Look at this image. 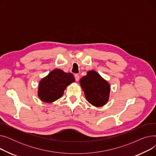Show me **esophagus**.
<instances>
[{"instance_id": "34e87169", "label": "esophagus", "mask_w": 156, "mask_h": 156, "mask_svg": "<svg viewBox=\"0 0 156 156\" xmlns=\"http://www.w3.org/2000/svg\"><path fill=\"white\" fill-rule=\"evenodd\" d=\"M75 80L76 81H79V80H80V75H78V74H75Z\"/></svg>"}]
</instances>
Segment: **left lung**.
<instances>
[{"label":"left lung","mask_w":156,"mask_h":156,"mask_svg":"<svg viewBox=\"0 0 156 156\" xmlns=\"http://www.w3.org/2000/svg\"><path fill=\"white\" fill-rule=\"evenodd\" d=\"M80 85L87 100L94 106L100 107L107 103L110 92V86L97 72L89 71L80 80Z\"/></svg>","instance_id":"obj_1"}]
</instances>
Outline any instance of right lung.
Returning a JSON list of instances; mask_svg holds the SVG:
<instances>
[{
  "instance_id": "add662e5",
  "label": "right lung",
  "mask_w": 156,
  "mask_h": 156,
  "mask_svg": "<svg viewBox=\"0 0 156 156\" xmlns=\"http://www.w3.org/2000/svg\"><path fill=\"white\" fill-rule=\"evenodd\" d=\"M74 81L75 77L72 73L54 69L40 81L38 91L40 99L45 102L57 100L61 97L66 87Z\"/></svg>"
}]
</instances>
